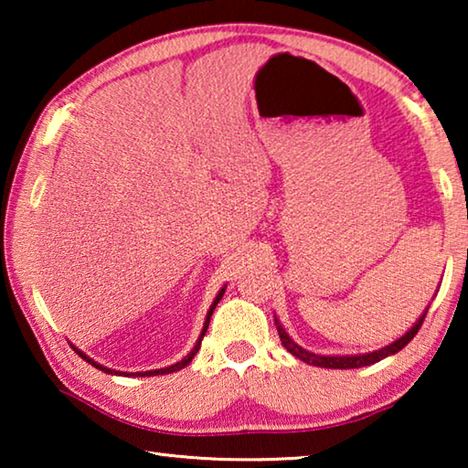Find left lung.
Returning a JSON list of instances; mask_svg holds the SVG:
<instances>
[{"label": "left lung", "instance_id": "left-lung-1", "mask_svg": "<svg viewBox=\"0 0 468 468\" xmlns=\"http://www.w3.org/2000/svg\"><path fill=\"white\" fill-rule=\"evenodd\" d=\"M425 320V314L419 318V322L415 324L413 328H410L405 336H400L399 340H394L392 345H388L384 348H379V351H374V353H367V355H351V357H324V355H315V353H310L305 351V348H301L299 345L292 343V340L289 338L287 332H284V328L279 324V320L274 318V324H276V330H279V336H281V343L282 346L287 348V351L291 355H295L297 359L310 363V366H318V367H330V369H355V367H366V366H371V363H378L379 359L388 357V355H394L399 353L400 348H405L410 340H413V336L419 332V328H421V324Z\"/></svg>", "mask_w": 468, "mask_h": 468}]
</instances>
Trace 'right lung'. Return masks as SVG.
<instances>
[{
    "label": "right lung",
    "mask_w": 468,
    "mask_h": 468,
    "mask_svg": "<svg viewBox=\"0 0 468 468\" xmlns=\"http://www.w3.org/2000/svg\"><path fill=\"white\" fill-rule=\"evenodd\" d=\"M225 295V289H220L218 291V295H217V299H215V303L210 305V310H208V315H206V322H204V328H202V335H200V338H197V343H196V346L192 348V353L187 355L186 359H181L179 363H176V366H171V367H165V369H154V371H144V374H133V376H158V374H173V371H179V369H184L189 361L194 359V355L200 351V345H202V338H204V335H206V330H208V324H210V315H212V312H215V307H217V303L220 301V297ZM74 351L80 355V357L86 361V363H90V366H94L97 369H101V371H105V374H120V371H113V369H109V367H102V366H99L97 361H92L90 357H86V355L82 353V351H78V348H74ZM122 376V374H120ZM123 376H130V374H123Z\"/></svg>",
    "instance_id": "1"
}]
</instances>
